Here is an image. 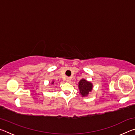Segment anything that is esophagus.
<instances>
[{
    "mask_svg": "<svg viewBox=\"0 0 135 135\" xmlns=\"http://www.w3.org/2000/svg\"><path fill=\"white\" fill-rule=\"evenodd\" d=\"M67 82H70L71 81V78H70V77H67Z\"/></svg>",
    "mask_w": 135,
    "mask_h": 135,
    "instance_id": "esophagus-1",
    "label": "esophagus"
}]
</instances>
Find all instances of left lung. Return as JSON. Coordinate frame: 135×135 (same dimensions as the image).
<instances>
[{
    "mask_svg": "<svg viewBox=\"0 0 135 135\" xmlns=\"http://www.w3.org/2000/svg\"><path fill=\"white\" fill-rule=\"evenodd\" d=\"M78 88L80 95L82 97H87L93 90V84L86 79H81L79 81Z\"/></svg>",
    "mask_w": 135,
    "mask_h": 135,
    "instance_id": "left-lung-1",
    "label": "left lung"
}]
</instances>
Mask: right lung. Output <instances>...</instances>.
Here are the masks:
<instances>
[{
  "instance_id": "obj_1",
  "label": "right lung",
  "mask_w": 135,
  "mask_h": 135,
  "mask_svg": "<svg viewBox=\"0 0 135 135\" xmlns=\"http://www.w3.org/2000/svg\"><path fill=\"white\" fill-rule=\"evenodd\" d=\"M55 83V81L54 80H52V82H51V84H54Z\"/></svg>"
}]
</instances>
